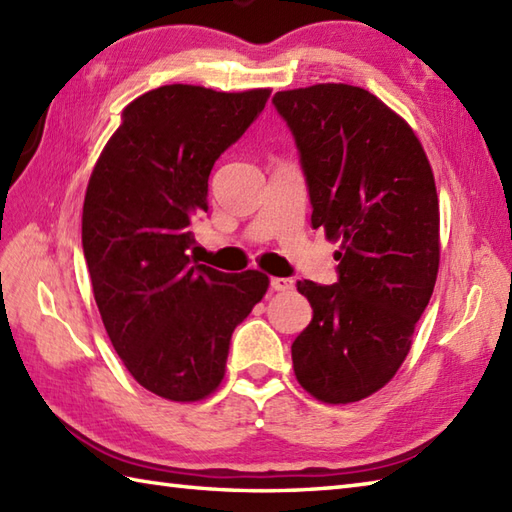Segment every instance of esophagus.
<instances>
[{
	"label": "esophagus",
	"mask_w": 512,
	"mask_h": 512,
	"mask_svg": "<svg viewBox=\"0 0 512 512\" xmlns=\"http://www.w3.org/2000/svg\"><path fill=\"white\" fill-rule=\"evenodd\" d=\"M270 288L277 290V292H288L295 288V281H292L290 277H273L270 279Z\"/></svg>",
	"instance_id": "1"
}]
</instances>
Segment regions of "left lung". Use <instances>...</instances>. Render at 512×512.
Instances as JSON below:
<instances>
[{
	"label": "left lung",
	"instance_id": "1",
	"mask_svg": "<svg viewBox=\"0 0 512 512\" xmlns=\"http://www.w3.org/2000/svg\"><path fill=\"white\" fill-rule=\"evenodd\" d=\"M273 105L299 149L312 228L341 242L332 286L297 281L312 321L292 343L310 394L345 405L387 385L436 286L440 206L413 129L363 88L319 83Z\"/></svg>",
	"mask_w": 512,
	"mask_h": 512
}]
</instances>
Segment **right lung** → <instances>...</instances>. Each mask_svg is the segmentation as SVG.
<instances>
[{
    "instance_id": "obj_1",
    "label": "right lung",
    "mask_w": 512,
    "mask_h": 512,
    "mask_svg": "<svg viewBox=\"0 0 512 512\" xmlns=\"http://www.w3.org/2000/svg\"><path fill=\"white\" fill-rule=\"evenodd\" d=\"M270 90L162 85L123 110L83 202V255L116 354L151 394L202 400L224 378L233 330L268 290L259 270L193 262L209 176Z\"/></svg>"
}]
</instances>
